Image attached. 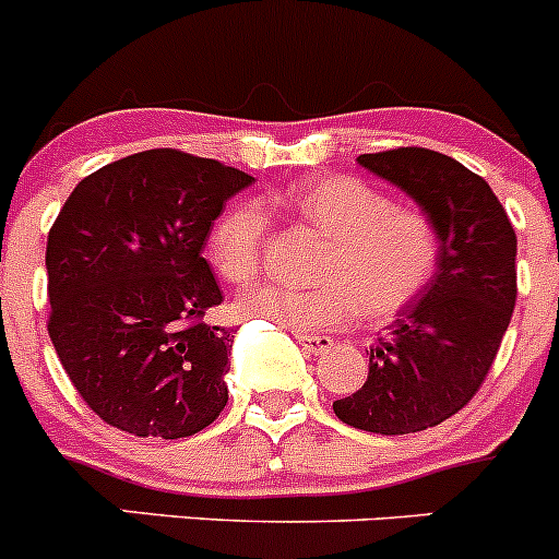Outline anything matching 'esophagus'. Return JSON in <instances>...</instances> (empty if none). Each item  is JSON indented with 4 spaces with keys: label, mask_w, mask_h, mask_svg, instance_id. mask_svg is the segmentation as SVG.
I'll return each instance as SVG.
<instances>
[{
    "label": "esophagus",
    "mask_w": 559,
    "mask_h": 559,
    "mask_svg": "<svg viewBox=\"0 0 559 559\" xmlns=\"http://www.w3.org/2000/svg\"><path fill=\"white\" fill-rule=\"evenodd\" d=\"M296 342L301 344L304 353L309 355H322L333 347L331 336H312V333H296Z\"/></svg>",
    "instance_id": "34e87169"
}]
</instances>
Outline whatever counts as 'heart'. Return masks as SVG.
I'll use <instances>...</instances> for the list:
<instances>
[{"mask_svg":"<svg viewBox=\"0 0 559 559\" xmlns=\"http://www.w3.org/2000/svg\"><path fill=\"white\" fill-rule=\"evenodd\" d=\"M269 210L290 215L325 237L309 287L258 282L239 309L296 333L344 325L355 314L382 320L406 309L433 280L441 258L436 223L358 177H314L266 195ZM269 215L255 201L228 206L210 231V261L223 280L245 285L258 274Z\"/></svg>","mask_w":559,"mask_h":559,"instance_id":"1","label":"heart"}]
</instances>
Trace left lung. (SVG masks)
<instances>
[{"mask_svg":"<svg viewBox=\"0 0 559 559\" xmlns=\"http://www.w3.org/2000/svg\"><path fill=\"white\" fill-rule=\"evenodd\" d=\"M406 191L441 237L433 280L366 349L364 388L333 412L353 428L404 436L433 428L479 393L516 304V234L492 188L428 147L358 155Z\"/></svg>","mask_w":559,"mask_h":559,"instance_id":"8db88e82","label":"left lung"}]
</instances>
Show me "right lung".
<instances>
[{
    "mask_svg": "<svg viewBox=\"0 0 559 559\" xmlns=\"http://www.w3.org/2000/svg\"><path fill=\"white\" fill-rule=\"evenodd\" d=\"M252 182L215 158L155 147L78 182L50 226L48 333L80 399L131 436L186 439L228 404L231 331L201 255Z\"/></svg>",
    "mask_w": 559,
    "mask_h": 559,
    "instance_id": "1",
    "label": "right lung"
}]
</instances>
